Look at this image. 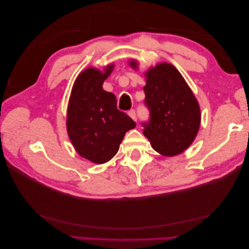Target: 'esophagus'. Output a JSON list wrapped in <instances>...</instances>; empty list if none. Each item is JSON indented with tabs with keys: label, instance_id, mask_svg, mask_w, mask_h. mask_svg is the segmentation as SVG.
Listing matches in <instances>:
<instances>
[{
	"label": "esophagus",
	"instance_id": "34e87169",
	"mask_svg": "<svg viewBox=\"0 0 249 249\" xmlns=\"http://www.w3.org/2000/svg\"><path fill=\"white\" fill-rule=\"evenodd\" d=\"M127 114H129V116H130L133 120H135V122H136V120H137L136 111H135V110H130L129 112H127Z\"/></svg>",
	"mask_w": 249,
	"mask_h": 249
}]
</instances>
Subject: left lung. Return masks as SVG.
<instances>
[{"mask_svg": "<svg viewBox=\"0 0 249 249\" xmlns=\"http://www.w3.org/2000/svg\"><path fill=\"white\" fill-rule=\"evenodd\" d=\"M129 65L138 69L136 60H130ZM144 77V103L150 119L143 124V134L162 156L182 154L192 144L199 130L201 114L196 97L170 63L161 62L149 67Z\"/></svg>", "mask_w": 249, "mask_h": 249, "instance_id": "8db88e82", "label": "left lung"}]
</instances>
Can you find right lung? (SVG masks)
<instances>
[{
  "label": "right lung",
  "instance_id": "obj_1",
  "mask_svg": "<svg viewBox=\"0 0 249 249\" xmlns=\"http://www.w3.org/2000/svg\"><path fill=\"white\" fill-rule=\"evenodd\" d=\"M114 63L101 71L88 67L74 81L67 106L66 129L69 137L83 158L104 164L114 157L125 133L136 123L117 109L116 96L105 91L103 83Z\"/></svg>",
  "mask_w": 249,
  "mask_h": 249
}]
</instances>
